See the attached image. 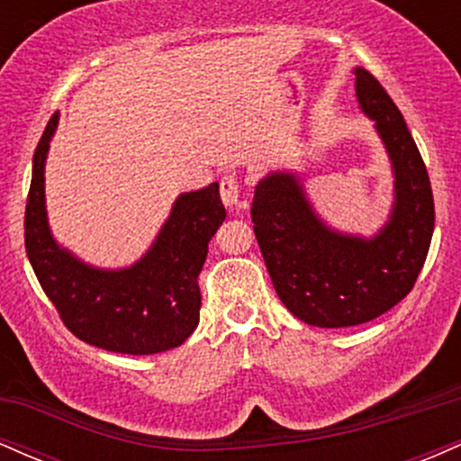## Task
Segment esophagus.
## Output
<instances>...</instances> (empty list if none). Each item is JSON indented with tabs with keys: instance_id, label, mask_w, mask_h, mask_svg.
I'll return each instance as SVG.
<instances>
[{
	"instance_id": "obj_1",
	"label": "esophagus",
	"mask_w": 461,
	"mask_h": 461,
	"mask_svg": "<svg viewBox=\"0 0 461 461\" xmlns=\"http://www.w3.org/2000/svg\"><path fill=\"white\" fill-rule=\"evenodd\" d=\"M221 186V199H223L225 205L234 208L240 201V179H238L236 173H225L219 182Z\"/></svg>"
}]
</instances>
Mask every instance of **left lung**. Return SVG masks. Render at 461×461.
Listing matches in <instances>:
<instances>
[{
	"instance_id": "left-lung-1",
	"label": "left lung",
	"mask_w": 461,
	"mask_h": 461,
	"mask_svg": "<svg viewBox=\"0 0 461 461\" xmlns=\"http://www.w3.org/2000/svg\"><path fill=\"white\" fill-rule=\"evenodd\" d=\"M356 93L396 177L393 216L377 236L364 240L322 225L290 173L264 177L253 194V231L275 290L314 327L362 325L394 308L414 288L431 245V184L403 114L366 68H356Z\"/></svg>"
}]
</instances>
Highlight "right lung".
<instances>
[{
	"label": "right lung",
	"instance_id": "right-lung-1",
	"mask_svg": "<svg viewBox=\"0 0 461 461\" xmlns=\"http://www.w3.org/2000/svg\"><path fill=\"white\" fill-rule=\"evenodd\" d=\"M58 114L34 151L25 203V251L41 288L73 336L128 356H151L182 345L197 330L199 273L225 221L219 184L184 193L145 258L125 271L86 267L56 245L45 212V158Z\"/></svg>",
	"mask_w": 461,
	"mask_h": 461
}]
</instances>
